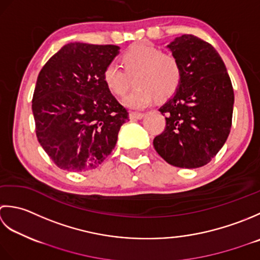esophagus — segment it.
<instances>
[{"mask_svg": "<svg viewBox=\"0 0 260 260\" xmlns=\"http://www.w3.org/2000/svg\"><path fill=\"white\" fill-rule=\"evenodd\" d=\"M145 116L144 113H139V112H131L130 113V119L131 120H139L142 119Z\"/></svg>", "mask_w": 260, "mask_h": 260, "instance_id": "esophagus-1", "label": "esophagus"}]
</instances>
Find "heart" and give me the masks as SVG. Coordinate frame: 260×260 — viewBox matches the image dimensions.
<instances>
[{"instance_id":"obj_1","label":"heart","mask_w":260,"mask_h":260,"mask_svg":"<svg viewBox=\"0 0 260 260\" xmlns=\"http://www.w3.org/2000/svg\"><path fill=\"white\" fill-rule=\"evenodd\" d=\"M124 68L118 62H110L104 68L103 79L110 91L122 96L132 85L136 76L137 87L124 98L131 109H144L155 98L172 95L182 81V66L176 56L162 52L148 45H135L122 56Z\"/></svg>"}]
</instances>
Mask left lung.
Returning a JSON list of instances; mask_svg holds the SVG:
<instances>
[{
    "instance_id": "1",
    "label": "left lung",
    "mask_w": 260,
    "mask_h": 260,
    "mask_svg": "<svg viewBox=\"0 0 260 260\" xmlns=\"http://www.w3.org/2000/svg\"><path fill=\"white\" fill-rule=\"evenodd\" d=\"M168 48L182 66L176 93L159 111L166 126L153 139L162 159L181 168L210 162L230 134L235 94L223 60L213 46L193 35H183Z\"/></svg>"
}]
</instances>
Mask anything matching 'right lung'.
Here are the masks:
<instances>
[{"mask_svg":"<svg viewBox=\"0 0 260 260\" xmlns=\"http://www.w3.org/2000/svg\"><path fill=\"white\" fill-rule=\"evenodd\" d=\"M114 45L71 42L45 63L32 98L36 135L57 167L96 168L114 149L129 113L103 79Z\"/></svg>","mask_w":260,"mask_h":260,"instance_id":"1","label":"right lung"}]
</instances>
